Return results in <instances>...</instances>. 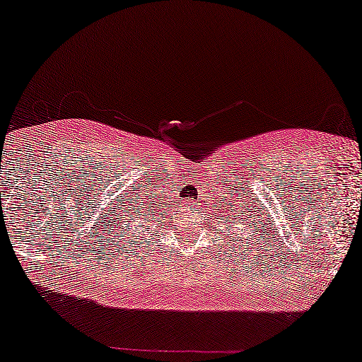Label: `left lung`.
<instances>
[{
  "label": "left lung",
  "mask_w": 362,
  "mask_h": 362,
  "mask_svg": "<svg viewBox=\"0 0 362 362\" xmlns=\"http://www.w3.org/2000/svg\"><path fill=\"white\" fill-rule=\"evenodd\" d=\"M247 221H250V219H247ZM247 226H249V222H247ZM254 229L257 230V224H254ZM259 235H262V234H259ZM254 237L257 239V235H254ZM254 237H252V239H254Z\"/></svg>",
  "instance_id": "8db88e82"
}]
</instances>
